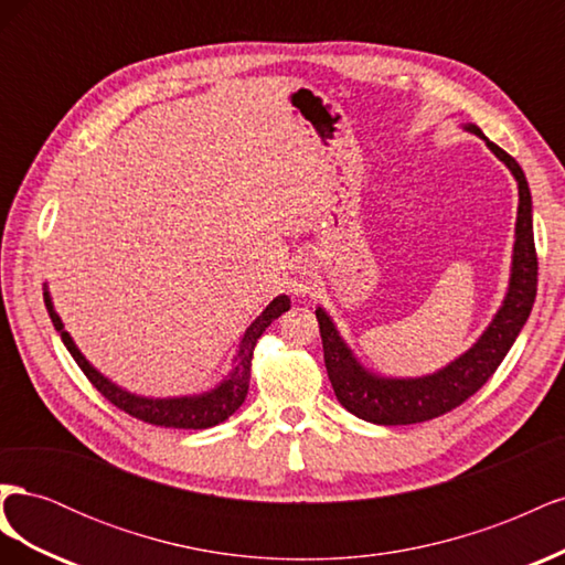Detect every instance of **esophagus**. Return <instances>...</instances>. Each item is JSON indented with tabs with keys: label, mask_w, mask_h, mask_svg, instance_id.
Here are the masks:
<instances>
[{
	"label": "esophagus",
	"mask_w": 565,
	"mask_h": 565,
	"mask_svg": "<svg viewBox=\"0 0 565 565\" xmlns=\"http://www.w3.org/2000/svg\"><path fill=\"white\" fill-rule=\"evenodd\" d=\"M287 287L295 297H309L313 292V268L309 262H297L295 266H289L287 273Z\"/></svg>",
	"instance_id": "esophagus-1"
}]
</instances>
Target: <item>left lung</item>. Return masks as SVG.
<instances>
[{
	"instance_id": "1",
	"label": "left lung",
	"mask_w": 565,
	"mask_h": 565,
	"mask_svg": "<svg viewBox=\"0 0 565 565\" xmlns=\"http://www.w3.org/2000/svg\"><path fill=\"white\" fill-rule=\"evenodd\" d=\"M461 129L483 139L492 156L504 162L519 185V212L507 292L498 313L465 353L429 374H419V377H388V374L365 367L347 344V339L341 337L332 316L318 306L316 318L320 322L324 367H328L334 396L351 415L372 424H417L446 415L465 403L492 377L533 311L537 295V256L533 237V198H530L525 174L519 162L500 146H494L476 125L467 122Z\"/></svg>"
}]
</instances>
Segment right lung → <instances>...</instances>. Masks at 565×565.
<instances>
[{"label": "right lung", "instance_id": "obj_1", "mask_svg": "<svg viewBox=\"0 0 565 565\" xmlns=\"http://www.w3.org/2000/svg\"><path fill=\"white\" fill-rule=\"evenodd\" d=\"M44 303H46L51 322H54L56 332L63 339L65 349L71 351L79 370L87 374V380L104 393L113 405L125 409L127 415L148 424L164 426V429H210V426L226 422L247 398L249 365H252V353H254L256 341H259V337L266 332V328L273 320L280 318L285 311H289L287 295H278L273 299L266 309L252 320V324L241 337V344L235 349L228 374H224L221 382H216L212 388L200 391V393H185V396L156 398V396H141V393H134L125 386L115 384L113 380L106 377L104 372H98L87 361V355L77 349L71 332L63 328V320L54 309V301H51L46 282H44Z\"/></svg>", "mask_w": 565, "mask_h": 565}]
</instances>
